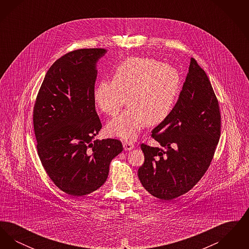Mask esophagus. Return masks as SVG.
<instances>
[{
    "mask_svg": "<svg viewBox=\"0 0 249 249\" xmlns=\"http://www.w3.org/2000/svg\"><path fill=\"white\" fill-rule=\"evenodd\" d=\"M134 143L130 141H125L123 142V147L125 150H131L132 148H134Z\"/></svg>",
    "mask_w": 249,
    "mask_h": 249,
    "instance_id": "obj_1",
    "label": "esophagus"
}]
</instances>
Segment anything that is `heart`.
Returning a JSON list of instances; mask_svg holds the SVG:
<instances>
[{
    "label": "heart",
    "instance_id": "heart-1",
    "mask_svg": "<svg viewBox=\"0 0 249 249\" xmlns=\"http://www.w3.org/2000/svg\"><path fill=\"white\" fill-rule=\"evenodd\" d=\"M179 83L178 70L170 64L139 57L122 61L113 79L100 81L93 91L95 103L109 116H116L129 96L130 107L108 123V133L131 140L146 124L163 121L172 110Z\"/></svg>",
    "mask_w": 249,
    "mask_h": 249
}]
</instances>
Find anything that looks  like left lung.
<instances>
[{
	"label": "left lung",
	"instance_id": "8db88e82",
	"mask_svg": "<svg viewBox=\"0 0 249 249\" xmlns=\"http://www.w3.org/2000/svg\"><path fill=\"white\" fill-rule=\"evenodd\" d=\"M220 130L221 116L213 87L191 58L176 106L151 133L161 147L141 144L144 162L138 178L142 187L164 201L190 191L211 164Z\"/></svg>",
	"mask_w": 249,
	"mask_h": 249
}]
</instances>
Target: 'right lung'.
<instances>
[{
    "instance_id": "1",
    "label": "right lung",
    "mask_w": 249,
    "mask_h": 249,
    "mask_svg": "<svg viewBox=\"0 0 249 249\" xmlns=\"http://www.w3.org/2000/svg\"><path fill=\"white\" fill-rule=\"evenodd\" d=\"M106 52L104 48H82L57 59L34 107L39 159L53 183L71 196L101 188L111 160L123 150L117 139L93 141L102 129L93 98L96 62Z\"/></svg>"
}]
</instances>
